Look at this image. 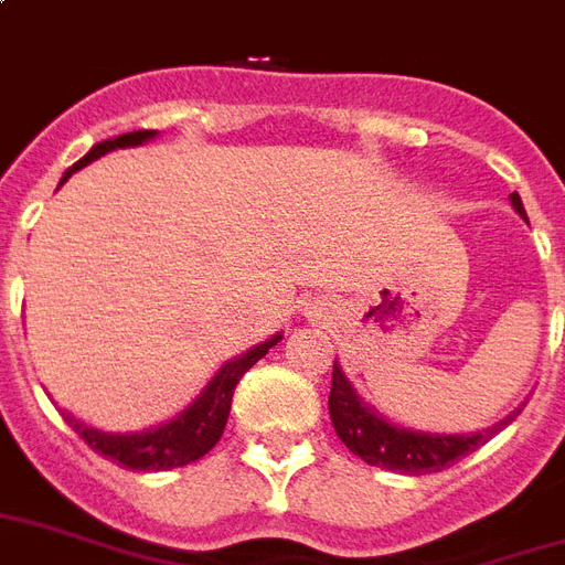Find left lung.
<instances>
[{"label":"left lung","mask_w":565,"mask_h":565,"mask_svg":"<svg viewBox=\"0 0 565 565\" xmlns=\"http://www.w3.org/2000/svg\"><path fill=\"white\" fill-rule=\"evenodd\" d=\"M512 205L524 214L519 193H509ZM330 419L337 428L339 440L345 444L354 456L375 465V468L398 470V473H438V470L452 468L456 461L477 452L482 444H489L491 435H498L500 428L509 426L519 417V411H512L507 419H500V426H491L477 435H423V431H408V428L390 426L387 419H381L375 411H369L351 390L348 379L342 375L339 363H333V381H330Z\"/></svg>","instance_id":"1"}]
</instances>
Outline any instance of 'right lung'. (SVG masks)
<instances>
[{
    "instance_id": "obj_1",
    "label": "right lung",
    "mask_w": 565,
    "mask_h": 565,
    "mask_svg": "<svg viewBox=\"0 0 565 565\" xmlns=\"http://www.w3.org/2000/svg\"><path fill=\"white\" fill-rule=\"evenodd\" d=\"M154 137V130H134V134H121L116 139H104L97 142L92 151H88L83 160H76L74 167L67 169L65 178L74 175L76 169L88 167L92 160L104 157L106 151H116V148L127 146H142L146 139ZM282 337H274L256 345L253 351H247L244 358L232 360L226 366L220 369L217 375L211 379L202 396L184 411L178 414L172 423L160 428H151V431H139V435H106V431H97V428H88L83 423H76L74 417H65L71 423L79 438L86 440L88 447L95 449L97 456L116 461L118 468L130 470H172L184 468L190 461H199L205 452L214 449L220 438H223V428H226L228 408H232V396H235L237 381L244 379V372L253 369L258 360L265 358L267 348H274Z\"/></svg>"
}]
</instances>
